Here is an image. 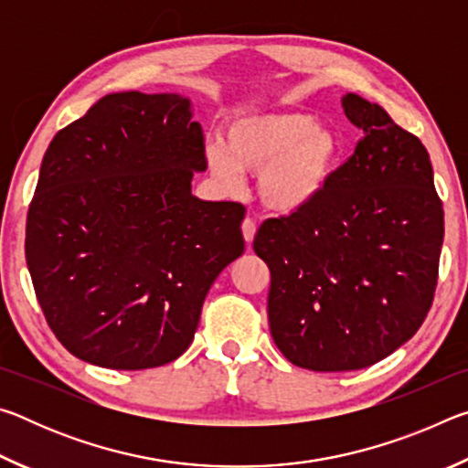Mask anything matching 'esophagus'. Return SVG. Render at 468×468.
<instances>
[{
  "label": "esophagus",
  "instance_id": "34e87169",
  "mask_svg": "<svg viewBox=\"0 0 468 468\" xmlns=\"http://www.w3.org/2000/svg\"><path fill=\"white\" fill-rule=\"evenodd\" d=\"M241 231H243V239L251 243L253 241V235H256V223H253L251 218H245L241 223Z\"/></svg>",
  "mask_w": 468,
  "mask_h": 468
}]
</instances>
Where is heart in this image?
I'll return each instance as SVG.
<instances>
[{
	"label": "heart",
	"mask_w": 468,
	"mask_h": 468,
	"mask_svg": "<svg viewBox=\"0 0 468 468\" xmlns=\"http://www.w3.org/2000/svg\"><path fill=\"white\" fill-rule=\"evenodd\" d=\"M343 140L326 123L301 111H272L237 117L227 130L225 148L208 146L212 176L239 186L241 173H258V197L276 215L310 208L336 176Z\"/></svg>",
	"instance_id": "b5f03b06"
}]
</instances>
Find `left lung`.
Wrapping results in <instances>:
<instances>
[{
  "label": "left lung",
  "mask_w": 468,
  "mask_h": 468,
  "mask_svg": "<svg viewBox=\"0 0 468 468\" xmlns=\"http://www.w3.org/2000/svg\"><path fill=\"white\" fill-rule=\"evenodd\" d=\"M343 109L363 132L353 156L318 202L253 237L271 268V335L312 371L361 369L405 345L431 307L443 241L421 140L359 94Z\"/></svg>",
  "instance_id": "obj_1"
}]
</instances>
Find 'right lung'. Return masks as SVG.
I'll return each mask as SVG.
<instances>
[{"label":"right lung","instance_id":"obj_1","mask_svg":"<svg viewBox=\"0 0 468 468\" xmlns=\"http://www.w3.org/2000/svg\"><path fill=\"white\" fill-rule=\"evenodd\" d=\"M181 94L113 92L55 133L27 218L38 305L78 359L176 361L212 282L243 253L239 202L192 194L204 136Z\"/></svg>","mask_w":468,"mask_h":468}]
</instances>
